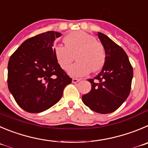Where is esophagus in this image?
Segmentation results:
<instances>
[{
  "label": "esophagus",
  "mask_w": 148,
  "mask_h": 148,
  "mask_svg": "<svg viewBox=\"0 0 148 148\" xmlns=\"http://www.w3.org/2000/svg\"><path fill=\"white\" fill-rule=\"evenodd\" d=\"M79 81H80V79H77V78H73L72 79L73 83H77V82H79Z\"/></svg>",
  "instance_id": "1"
}]
</instances>
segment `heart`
<instances>
[{
  "label": "heart",
  "mask_w": 148,
  "mask_h": 148,
  "mask_svg": "<svg viewBox=\"0 0 148 148\" xmlns=\"http://www.w3.org/2000/svg\"><path fill=\"white\" fill-rule=\"evenodd\" d=\"M64 42L66 46H55L54 52L58 63L64 70L70 67L76 55L77 62L69 70L72 77H83L91 70L96 72L104 64V47L93 36L84 31H74L65 37Z\"/></svg>",
  "instance_id": "b5f03b06"
}]
</instances>
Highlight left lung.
I'll return each mask as SVG.
<instances>
[{
	"instance_id": "1",
	"label": "left lung",
	"mask_w": 148,
	"mask_h": 148,
	"mask_svg": "<svg viewBox=\"0 0 148 148\" xmlns=\"http://www.w3.org/2000/svg\"><path fill=\"white\" fill-rule=\"evenodd\" d=\"M105 50L106 58L101 72L89 79L91 90L82 96L83 103L91 110L101 114L118 110L130 93L133 68L121 47L107 36L98 32Z\"/></svg>"
}]
</instances>
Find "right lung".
Instances as JSON below:
<instances>
[{
	"label": "right lung",
	"mask_w": 148,
	"mask_h": 148,
	"mask_svg": "<svg viewBox=\"0 0 148 148\" xmlns=\"http://www.w3.org/2000/svg\"><path fill=\"white\" fill-rule=\"evenodd\" d=\"M61 34L47 31L25 40L10 57L8 88L17 104L27 112L48 110L60 101L71 82L58 63L53 43Z\"/></svg>",
	"instance_id": "right-lung-1"
}]
</instances>
